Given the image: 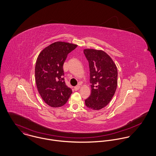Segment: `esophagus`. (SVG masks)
<instances>
[{
  "label": "esophagus",
  "mask_w": 156,
  "mask_h": 156,
  "mask_svg": "<svg viewBox=\"0 0 156 156\" xmlns=\"http://www.w3.org/2000/svg\"><path fill=\"white\" fill-rule=\"evenodd\" d=\"M80 87L79 86V85H77V86H76L74 88V89L75 90H79V89H80Z\"/></svg>",
  "instance_id": "esophagus-1"
}]
</instances>
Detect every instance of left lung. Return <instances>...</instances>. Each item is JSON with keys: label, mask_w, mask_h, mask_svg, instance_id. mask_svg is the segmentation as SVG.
<instances>
[{"label": "left lung", "mask_w": 156, "mask_h": 156, "mask_svg": "<svg viewBox=\"0 0 156 156\" xmlns=\"http://www.w3.org/2000/svg\"><path fill=\"white\" fill-rule=\"evenodd\" d=\"M89 62L91 93L85 100L87 107L100 110L106 106L113 97L118 83V71L111 58L104 51L85 49Z\"/></svg>", "instance_id": "1"}]
</instances>
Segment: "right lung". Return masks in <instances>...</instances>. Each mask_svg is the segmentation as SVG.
Listing matches in <instances>:
<instances>
[{"label":"right lung","mask_w":156,"mask_h":156,"mask_svg":"<svg viewBox=\"0 0 156 156\" xmlns=\"http://www.w3.org/2000/svg\"><path fill=\"white\" fill-rule=\"evenodd\" d=\"M77 47L66 42H55L38 55L35 68L37 87L45 103L53 108L64 106L72 90L66 85L63 65L67 55Z\"/></svg>","instance_id":"add662e5"}]
</instances>
